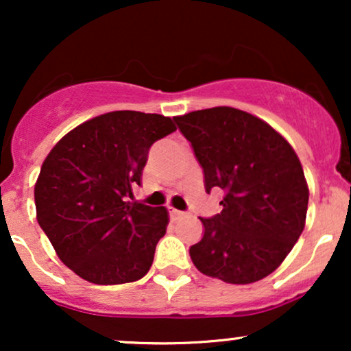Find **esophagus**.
I'll list each match as a JSON object with an SVG mask.
<instances>
[{
	"mask_svg": "<svg viewBox=\"0 0 351 351\" xmlns=\"http://www.w3.org/2000/svg\"><path fill=\"white\" fill-rule=\"evenodd\" d=\"M171 217L173 219H180V217H184L186 216V213H183V211H178V209H171Z\"/></svg>",
	"mask_w": 351,
	"mask_h": 351,
	"instance_id": "esophagus-1",
	"label": "esophagus"
}]
</instances>
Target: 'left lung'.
<instances>
[{
	"mask_svg": "<svg viewBox=\"0 0 351 351\" xmlns=\"http://www.w3.org/2000/svg\"><path fill=\"white\" fill-rule=\"evenodd\" d=\"M173 119L203 167L206 191H224L223 211L201 217L204 234L189 247L193 264L228 284L264 279L305 228L308 184L295 150L263 119L234 107Z\"/></svg>",
	"mask_w": 351,
	"mask_h": 351,
	"instance_id": "1",
	"label": "left lung"
}]
</instances>
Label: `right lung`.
<instances>
[{"label":"right lung","instance_id":"add662e5","mask_svg":"<svg viewBox=\"0 0 351 351\" xmlns=\"http://www.w3.org/2000/svg\"><path fill=\"white\" fill-rule=\"evenodd\" d=\"M176 127L170 117L107 112L52 147L34 184L36 217L56 254L84 280L135 282L150 271L168 209L130 203L148 150Z\"/></svg>","mask_w":351,"mask_h":351}]
</instances>
